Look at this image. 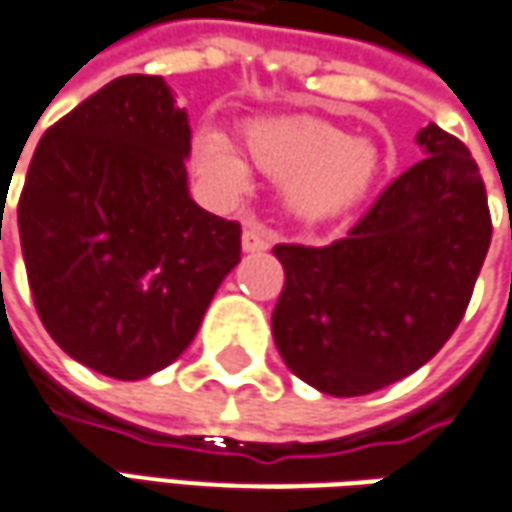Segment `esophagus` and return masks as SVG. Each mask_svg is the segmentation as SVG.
<instances>
[{"label":"esophagus","mask_w":512,"mask_h":512,"mask_svg":"<svg viewBox=\"0 0 512 512\" xmlns=\"http://www.w3.org/2000/svg\"><path fill=\"white\" fill-rule=\"evenodd\" d=\"M240 246H243V252H266L269 249V238L260 232V226H246L243 229V238H240Z\"/></svg>","instance_id":"esophagus-1"}]
</instances>
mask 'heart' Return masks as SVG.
<instances>
[{
	"instance_id": "heart-1",
	"label": "heart",
	"mask_w": 512,
	"mask_h": 512,
	"mask_svg": "<svg viewBox=\"0 0 512 512\" xmlns=\"http://www.w3.org/2000/svg\"><path fill=\"white\" fill-rule=\"evenodd\" d=\"M246 152L274 181H283V201L300 221L337 218L371 192L382 152L368 135H345L340 127L291 118L246 130ZM195 167L218 192L235 198L249 189V167L229 138L206 130L195 138Z\"/></svg>"
}]
</instances>
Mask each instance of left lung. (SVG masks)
<instances>
[{
	"mask_svg": "<svg viewBox=\"0 0 512 512\" xmlns=\"http://www.w3.org/2000/svg\"><path fill=\"white\" fill-rule=\"evenodd\" d=\"M348 238L274 246L286 286L272 314L291 374L320 394L362 397L414 374L448 343L490 246L485 184L467 147L436 124Z\"/></svg>",
	"mask_w": 512,
	"mask_h": 512,
	"instance_id": "1",
	"label": "left lung"
}]
</instances>
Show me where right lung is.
Segmentation results:
<instances>
[{
    "label": "right lung",
    "instance_id": "right-lung-1",
    "mask_svg": "<svg viewBox=\"0 0 512 512\" xmlns=\"http://www.w3.org/2000/svg\"><path fill=\"white\" fill-rule=\"evenodd\" d=\"M189 115L161 76H121L53 124L27 167L19 238L64 354L144 379L195 340L240 263V223L189 195Z\"/></svg>",
    "mask_w": 512,
    "mask_h": 512
}]
</instances>
